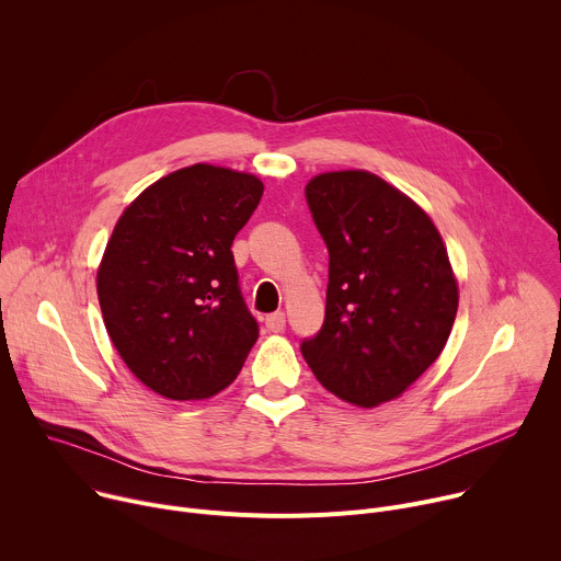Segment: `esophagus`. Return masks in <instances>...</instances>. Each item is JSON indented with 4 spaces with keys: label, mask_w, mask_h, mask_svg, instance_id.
<instances>
[{
    "label": "esophagus",
    "mask_w": 561,
    "mask_h": 561,
    "mask_svg": "<svg viewBox=\"0 0 561 561\" xmlns=\"http://www.w3.org/2000/svg\"><path fill=\"white\" fill-rule=\"evenodd\" d=\"M266 329L271 333H282L286 329V314L282 310L266 314Z\"/></svg>",
    "instance_id": "obj_1"
}]
</instances>
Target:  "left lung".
Segmentation results:
<instances>
[{
	"label": "left lung",
	"mask_w": 561,
	"mask_h": 561,
	"mask_svg": "<svg viewBox=\"0 0 561 561\" xmlns=\"http://www.w3.org/2000/svg\"><path fill=\"white\" fill-rule=\"evenodd\" d=\"M329 249L324 324L301 342L317 381L373 409L402 394L444 351L457 282L431 217L366 171L317 175L306 186Z\"/></svg>",
	"instance_id": "left-lung-1"
}]
</instances>
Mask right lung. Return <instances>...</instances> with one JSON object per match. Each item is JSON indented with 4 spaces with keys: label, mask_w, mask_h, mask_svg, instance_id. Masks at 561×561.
I'll return each instance as SVG.
<instances>
[{
    "label": "right lung",
    "mask_w": 561,
    "mask_h": 561,
    "mask_svg": "<svg viewBox=\"0 0 561 561\" xmlns=\"http://www.w3.org/2000/svg\"><path fill=\"white\" fill-rule=\"evenodd\" d=\"M264 184L195 164L148 186L119 217L98 295L113 346L150 390L204 399L242 370L260 337L232 257Z\"/></svg>",
    "instance_id": "1"
}]
</instances>
